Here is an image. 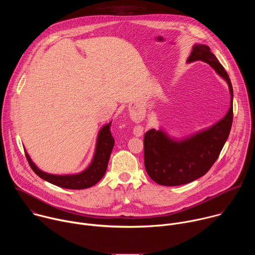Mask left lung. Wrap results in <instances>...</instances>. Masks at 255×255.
I'll return each mask as SVG.
<instances>
[{
  "mask_svg": "<svg viewBox=\"0 0 255 255\" xmlns=\"http://www.w3.org/2000/svg\"><path fill=\"white\" fill-rule=\"evenodd\" d=\"M202 60L210 64L229 87L231 106L223 119L208 129L181 140L164 131L151 129L144 135V164L156 184L174 187L189 184L206 174L219 156L233 121V89L229 76L208 45L195 44L187 62Z\"/></svg>",
  "mask_w": 255,
  "mask_h": 255,
  "instance_id": "8db88e82",
  "label": "left lung"
}]
</instances>
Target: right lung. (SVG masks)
<instances>
[{
	"label": "right lung",
	"mask_w": 255,
	"mask_h": 255,
	"mask_svg": "<svg viewBox=\"0 0 255 255\" xmlns=\"http://www.w3.org/2000/svg\"><path fill=\"white\" fill-rule=\"evenodd\" d=\"M110 127L111 123H109L100 130L97 138L96 150L93 160L89 167H87L84 171L80 173L66 175L50 174L40 170L36 166L27 152H25L26 158L33 171L39 177L52 185L69 190H83L91 188L96 185L98 181H100V179L104 176L107 170L109 159H110L112 149L114 147L115 140L111 134Z\"/></svg>",
	"instance_id": "1"
}]
</instances>
